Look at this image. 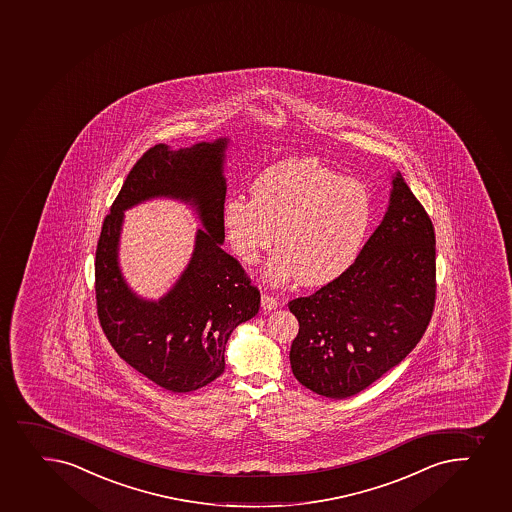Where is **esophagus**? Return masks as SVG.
Instances as JSON below:
<instances>
[{
  "label": "esophagus",
  "mask_w": 512,
  "mask_h": 512,
  "mask_svg": "<svg viewBox=\"0 0 512 512\" xmlns=\"http://www.w3.org/2000/svg\"><path fill=\"white\" fill-rule=\"evenodd\" d=\"M279 306L277 297L270 296V294H262V309L264 311H272L275 307Z\"/></svg>",
  "instance_id": "34e87169"
}]
</instances>
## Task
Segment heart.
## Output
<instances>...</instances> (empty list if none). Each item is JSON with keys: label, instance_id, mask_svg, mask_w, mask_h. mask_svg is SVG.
Here are the masks:
<instances>
[{"label": "heart", "instance_id": "heart-1", "mask_svg": "<svg viewBox=\"0 0 512 512\" xmlns=\"http://www.w3.org/2000/svg\"><path fill=\"white\" fill-rule=\"evenodd\" d=\"M371 222L366 185L311 158L272 164L253 181L252 200L232 196L223 205L225 237L242 262L257 264L279 245L267 270L275 284L338 279L358 259Z\"/></svg>", "mask_w": 512, "mask_h": 512}]
</instances>
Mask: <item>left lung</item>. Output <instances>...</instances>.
Returning a JSON list of instances; mask_svg holds the SVG:
<instances>
[{
  "mask_svg": "<svg viewBox=\"0 0 512 512\" xmlns=\"http://www.w3.org/2000/svg\"><path fill=\"white\" fill-rule=\"evenodd\" d=\"M437 297L435 230L400 173L383 222L348 272L289 309L297 381L343 400L395 368L427 331Z\"/></svg>",
  "mask_w": 512,
  "mask_h": 512,
  "instance_id": "8db88e82",
  "label": "left lung"
}]
</instances>
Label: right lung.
<instances>
[{
	"label": "right lung",
	"mask_w": 512,
	"mask_h": 512,
	"mask_svg": "<svg viewBox=\"0 0 512 512\" xmlns=\"http://www.w3.org/2000/svg\"><path fill=\"white\" fill-rule=\"evenodd\" d=\"M227 139L171 151L156 144L137 159L102 223L95 250V302L102 331L127 364L173 393L208 385L225 369L233 329L252 319L260 290L222 248ZM154 195L197 206L205 231L181 280L158 303L134 297L116 265L122 210Z\"/></svg>",
	"instance_id": "1"
}]
</instances>
